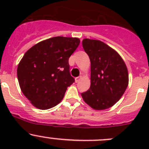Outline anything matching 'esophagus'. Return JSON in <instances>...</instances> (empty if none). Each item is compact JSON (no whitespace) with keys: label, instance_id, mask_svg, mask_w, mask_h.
I'll use <instances>...</instances> for the list:
<instances>
[{"label":"esophagus","instance_id":"esophagus-1","mask_svg":"<svg viewBox=\"0 0 149 149\" xmlns=\"http://www.w3.org/2000/svg\"><path fill=\"white\" fill-rule=\"evenodd\" d=\"M81 76H79V77H76V79H75V81H76V83H78V82H79V81L81 80Z\"/></svg>","mask_w":149,"mask_h":149}]
</instances>
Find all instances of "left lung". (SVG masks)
I'll return each instance as SVG.
<instances>
[{
  "mask_svg": "<svg viewBox=\"0 0 149 149\" xmlns=\"http://www.w3.org/2000/svg\"><path fill=\"white\" fill-rule=\"evenodd\" d=\"M84 49L91 61V86L81 93L87 104L97 110L113 106L128 85V72L120 55L103 42L84 39Z\"/></svg>",
  "mask_w": 149,
  "mask_h": 149,
  "instance_id": "left-lung-1",
  "label": "left lung"
}]
</instances>
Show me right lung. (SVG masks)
I'll return each mask as SVG.
<instances>
[{
  "label": "right lung",
  "instance_id": "1",
  "mask_svg": "<svg viewBox=\"0 0 149 149\" xmlns=\"http://www.w3.org/2000/svg\"><path fill=\"white\" fill-rule=\"evenodd\" d=\"M76 37H55L31 47L19 63L17 77L22 91L35 107L47 109L63 99L75 79L68 59L78 47Z\"/></svg>",
  "mask_w": 149,
  "mask_h": 149
}]
</instances>
